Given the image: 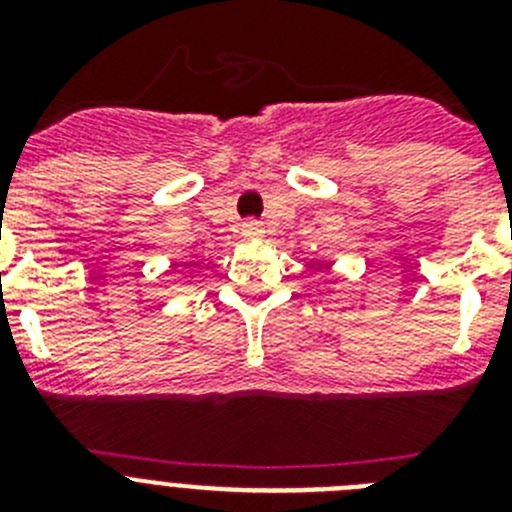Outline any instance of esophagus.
<instances>
[{
	"label": "esophagus",
	"instance_id": "esophagus-1",
	"mask_svg": "<svg viewBox=\"0 0 512 512\" xmlns=\"http://www.w3.org/2000/svg\"><path fill=\"white\" fill-rule=\"evenodd\" d=\"M241 233L243 238H261V235H264V228H261V223H256V220H248V223L241 225Z\"/></svg>",
	"mask_w": 512,
	"mask_h": 512
}]
</instances>
